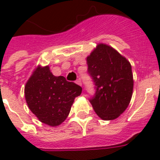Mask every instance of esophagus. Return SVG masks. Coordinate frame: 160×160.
Here are the masks:
<instances>
[{
    "mask_svg": "<svg viewBox=\"0 0 160 160\" xmlns=\"http://www.w3.org/2000/svg\"><path fill=\"white\" fill-rule=\"evenodd\" d=\"M75 83H76L78 85H80V86H82V83H81V80H77L76 81H75Z\"/></svg>",
    "mask_w": 160,
    "mask_h": 160,
    "instance_id": "esophagus-1",
    "label": "esophagus"
}]
</instances>
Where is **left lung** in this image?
<instances>
[{
    "label": "left lung",
    "instance_id": "8db88e82",
    "mask_svg": "<svg viewBox=\"0 0 160 160\" xmlns=\"http://www.w3.org/2000/svg\"><path fill=\"white\" fill-rule=\"evenodd\" d=\"M88 73L95 83L90 102L100 118L113 120L129 106L134 88L131 65L126 58L106 44H98L86 58Z\"/></svg>",
    "mask_w": 160,
    "mask_h": 160
}]
</instances>
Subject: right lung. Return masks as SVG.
<instances>
[{
  "instance_id": "add662e5",
  "label": "right lung",
  "mask_w": 160,
  "mask_h": 160,
  "mask_svg": "<svg viewBox=\"0 0 160 160\" xmlns=\"http://www.w3.org/2000/svg\"><path fill=\"white\" fill-rule=\"evenodd\" d=\"M82 88L69 82L64 76H55L49 65H38L25 85V98L29 109L49 126H58L69 115L75 98Z\"/></svg>"
}]
</instances>
